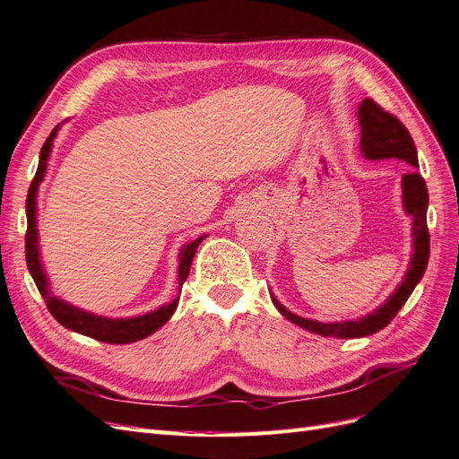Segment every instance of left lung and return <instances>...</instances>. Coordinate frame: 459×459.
<instances>
[{
  "mask_svg": "<svg viewBox=\"0 0 459 459\" xmlns=\"http://www.w3.org/2000/svg\"><path fill=\"white\" fill-rule=\"evenodd\" d=\"M359 124H360V151L362 155L372 160L378 159H399L409 162L413 170L403 174V205L407 213L413 217V257L407 269L403 283L397 287L394 295L387 299L382 307L364 316L360 320H351L342 324H322L316 320L300 318V316L289 312L283 304L273 297V304L277 310L285 316L287 320L297 324L304 330L318 333L324 337H339V339H352V337H367L384 330L390 324L395 314L402 310L411 292L417 287L419 281L425 275V269L430 255V234L427 227V207H429V190L425 178L415 170L419 169L417 149L411 137L409 129L397 120L390 112H385L380 104H376L372 99H364L359 107Z\"/></svg>",
  "mask_w": 459,
  "mask_h": 459,
  "instance_id": "left-lung-1",
  "label": "left lung"
}]
</instances>
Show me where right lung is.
Here are the masks:
<instances>
[{
	"mask_svg": "<svg viewBox=\"0 0 459 459\" xmlns=\"http://www.w3.org/2000/svg\"><path fill=\"white\" fill-rule=\"evenodd\" d=\"M56 126L52 129V134L48 135V139L44 141L42 151H40V160H39V169L37 174H34L32 184L29 187V195H27V234H25V255H27V265L29 272L37 283L40 295L46 302V308L50 310V314L54 318L60 322L64 327L77 333L89 335L97 342H104V343H112V345H124V343H134L139 342V339H145L151 333H155L160 325L167 324L170 320V316L176 310V304L178 300H174L169 307H160L155 312H149L145 316H139V318H132V320H110V318H100V316H92L89 312L79 310L72 304H67L60 299H56L50 289H48V279L44 275V269L40 264V255H39V230H37V190L39 184L44 178L46 172V162H48V155L52 149V141L56 137L57 132ZM205 237L197 238L194 242H190L182 248L180 252V269H178V289L182 290L184 281L190 275V265L195 255V250L199 242H202Z\"/></svg>",
	"mask_w": 459,
	"mask_h": 459,
	"instance_id": "right-lung-1",
	"label": "right lung"
}]
</instances>
